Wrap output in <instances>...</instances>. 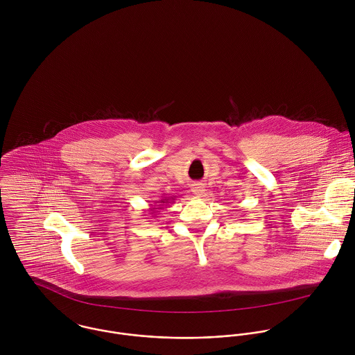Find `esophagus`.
<instances>
[{
    "label": "esophagus",
    "mask_w": 355,
    "mask_h": 355,
    "mask_svg": "<svg viewBox=\"0 0 355 355\" xmlns=\"http://www.w3.org/2000/svg\"><path fill=\"white\" fill-rule=\"evenodd\" d=\"M193 190V194H196L197 197H201L205 194V191H206V189H205V184L202 183H196V184H193V187H191Z\"/></svg>",
    "instance_id": "obj_1"
}]
</instances>
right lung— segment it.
<instances>
[{
    "label": "right lung",
    "instance_id": "1",
    "mask_svg": "<svg viewBox=\"0 0 355 355\" xmlns=\"http://www.w3.org/2000/svg\"><path fill=\"white\" fill-rule=\"evenodd\" d=\"M173 201H175V197H161L158 201H155V202L150 205L148 213L152 214V217H158L157 214H159L161 210H164L168 205L173 203ZM145 216H146V214H145Z\"/></svg>",
    "mask_w": 355,
    "mask_h": 355
}]
</instances>
